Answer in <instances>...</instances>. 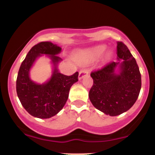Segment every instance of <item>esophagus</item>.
Masks as SVG:
<instances>
[{"instance_id":"esophagus-1","label":"esophagus","mask_w":155,"mask_h":155,"mask_svg":"<svg viewBox=\"0 0 155 155\" xmlns=\"http://www.w3.org/2000/svg\"><path fill=\"white\" fill-rule=\"evenodd\" d=\"M87 75H88V70H87V69H82V70L79 71V79H82L84 76H87Z\"/></svg>"}]
</instances>
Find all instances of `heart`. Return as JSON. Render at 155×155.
<instances>
[{
    "label": "heart",
    "instance_id": "b5f03b06",
    "mask_svg": "<svg viewBox=\"0 0 155 155\" xmlns=\"http://www.w3.org/2000/svg\"><path fill=\"white\" fill-rule=\"evenodd\" d=\"M106 50H107V46L105 45H99V46L89 48V49L79 51L75 56V60L81 64L88 63V62L93 61L100 58L104 54ZM111 56H112V52L108 51L105 54L104 60H108L110 58Z\"/></svg>",
    "mask_w": 155,
    "mask_h": 155
}]
</instances>
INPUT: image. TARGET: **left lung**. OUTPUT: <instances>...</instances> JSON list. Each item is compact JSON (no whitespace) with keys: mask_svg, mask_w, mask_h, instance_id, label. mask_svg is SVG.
<instances>
[{"mask_svg":"<svg viewBox=\"0 0 155 155\" xmlns=\"http://www.w3.org/2000/svg\"><path fill=\"white\" fill-rule=\"evenodd\" d=\"M117 58L91 73L94 84L89 99L98 110L110 116L127 112L134 106L141 89V74L135 58L122 42L117 43ZM122 60V62H120ZM120 68L118 74L115 68Z\"/></svg>","mask_w":155,"mask_h":155,"instance_id":"obj_1","label":"left lung"}]
</instances>
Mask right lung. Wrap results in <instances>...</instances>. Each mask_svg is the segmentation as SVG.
Returning <instances> with one entry per match:
<instances>
[{"label": "right lung", "instance_id": "obj_1", "mask_svg": "<svg viewBox=\"0 0 155 155\" xmlns=\"http://www.w3.org/2000/svg\"><path fill=\"white\" fill-rule=\"evenodd\" d=\"M61 48L51 42H40L33 46L21 63L16 79V92L21 105L32 116L49 118L58 113L68 99L70 89L78 81L79 73L71 76L59 73L57 64L61 60L57 55ZM42 54L48 55L54 65L51 79L40 85L29 77V71L35 60Z\"/></svg>", "mask_w": 155, "mask_h": 155}]
</instances>
